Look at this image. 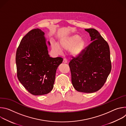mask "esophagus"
Here are the masks:
<instances>
[{"mask_svg":"<svg viewBox=\"0 0 126 126\" xmlns=\"http://www.w3.org/2000/svg\"><path fill=\"white\" fill-rule=\"evenodd\" d=\"M63 63H67V59H65V58L63 59Z\"/></svg>","mask_w":126,"mask_h":126,"instance_id":"34e87169","label":"esophagus"}]
</instances>
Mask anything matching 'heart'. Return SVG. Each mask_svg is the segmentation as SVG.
I'll use <instances>...</instances> for the list:
<instances>
[{"label": "heart", "mask_w": 126, "mask_h": 126, "mask_svg": "<svg viewBox=\"0 0 126 126\" xmlns=\"http://www.w3.org/2000/svg\"><path fill=\"white\" fill-rule=\"evenodd\" d=\"M80 38L78 35L71 36L61 39L58 43V46L60 49L63 50H68L71 48V55L74 57H79L82 54L86 45V41ZM59 47L57 44L52 43V49L54 51L59 52Z\"/></svg>", "instance_id": "heart-1"}]
</instances>
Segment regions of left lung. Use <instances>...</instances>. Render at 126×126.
<instances>
[{
  "mask_svg": "<svg viewBox=\"0 0 126 126\" xmlns=\"http://www.w3.org/2000/svg\"><path fill=\"white\" fill-rule=\"evenodd\" d=\"M92 41L82 54L69 63L71 81L78 92L91 93L104 85L111 70L110 48L108 43L95 29H85Z\"/></svg>",
  "mask_w": 126,
  "mask_h": 126,
  "instance_id": "obj_1",
  "label": "left lung"
}]
</instances>
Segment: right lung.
I'll use <instances>...</instances> for the list:
<instances>
[{"instance_id": "obj_1", "label": "right lung", "mask_w": 126, "mask_h": 126, "mask_svg": "<svg viewBox=\"0 0 126 126\" xmlns=\"http://www.w3.org/2000/svg\"><path fill=\"white\" fill-rule=\"evenodd\" d=\"M44 34L38 28L31 30L23 37L16 51L17 78L34 95L52 91L57 69L63 61L61 57H50ZM48 44L50 45L49 41Z\"/></svg>"}]
</instances>
